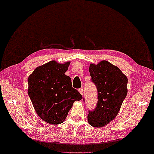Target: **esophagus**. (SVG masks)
Returning <instances> with one entry per match:
<instances>
[{
  "label": "esophagus",
  "instance_id": "1",
  "mask_svg": "<svg viewBox=\"0 0 154 154\" xmlns=\"http://www.w3.org/2000/svg\"><path fill=\"white\" fill-rule=\"evenodd\" d=\"M79 91L80 92L81 95H83V89H82V88H80V89H79Z\"/></svg>",
  "mask_w": 154,
  "mask_h": 154
}]
</instances>
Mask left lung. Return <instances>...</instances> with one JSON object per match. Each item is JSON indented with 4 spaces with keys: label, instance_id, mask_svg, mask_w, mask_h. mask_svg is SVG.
<instances>
[{
    "label": "left lung",
    "instance_id": "1",
    "mask_svg": "<svg viewBox=\"0 0 154 154\" xmlns=\"http://www.w3.org/2000/svg\"><path fill=\"white\" fill-rule=\"evenodd\" d=\"M89 73L98 91V102L95 109L89 111L88 122L93 127H102L118 115L127 96L128 80L119 68L106 60L96 65L91 64Z\"/></svg>",
    "mask_w": 154,
    "mask_h": 154
}]
</instances>
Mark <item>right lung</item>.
Wrapping results in <instances>:
<instances>
[{"mask_svg": "<svg viewBox=\"0 0 154 154\" xmlns=\"http://www.w3.org/2000/svg\"><path fill=\"white\" fill-rule=\"evenodd\" d=\"M69 62L52 60L38 67L28 78V94L38 116L51 125L63 122L75 100L82 98L66 75Z\"/></svg>", "mask_w": 154, "mask_h": 154, "instance_id": "1", "label": "right lung"}]
</instances>
